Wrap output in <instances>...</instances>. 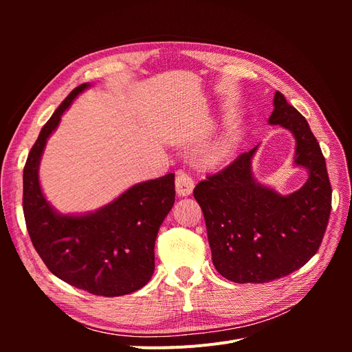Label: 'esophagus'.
Masks as SVG:
<instances>
[{"label": "esophagus", "instance_id": "esophagus-1", "mask_svg": "<svg viewBox=\"0 0 352 352\" xmlns=\"http://www.w3.org/2000/svg\"><path fill=\"white\" fill-rule=\"evenodd\" d=\"M194 190V180L186 172L176 173V192L180 197H188Z\"/></svg>", "mask_w": 352, "mask_h": 352}]
</instances>
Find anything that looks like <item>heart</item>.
<instances>
[{"mask_svg": "<svg viewBox=\"0 0 352 352\" xmlns=\"http://www.w3.org/2000/svg\"><path fill=\"white\" fill-rule=\"evenodd\" d=\"M233 150H235V136L232 133H226L219 141L208 146L206 158L211 164H221L232 157Z\"/></svg>", "mask_w": 352, "mask_h": 352, "instance_id": "obj_1", "label": "heart"}]
</instances>
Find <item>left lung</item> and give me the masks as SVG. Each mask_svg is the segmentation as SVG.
Wrapping results in <instances>:
<instances>
[{"label": "left lung", "instance_id": "8db88e82", "mask_svg": "<svg viewBox=\"0 0 352 352\" xmlns=\"http://www.w3.org/2000/svg\"><path fill=\"white\" fill-rule=\"evenodd\" d=\"M270 124L295 136V164L308 179L295 192L279 195L251 172L257 146L242 153L194 189L204 212L216 270L235 283H264L301 269L318 251L332 208L323 153L305 117L274 94Z\"/></svg>", "mask_w": 352, "mask_h": 352}]
</instances>
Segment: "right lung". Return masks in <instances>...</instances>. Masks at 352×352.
Wrapping results in <instances>:
<instances>
[{"label": "right lung", "instance_id": "1", "mask_svg": "<svg viewBox=\"0 0 352 352\" xmlns=\"http://www.w3.org/2000/svg\"><path fill=\"white\" fill-rule=\"evenodd\" d=\"M82 83L51 116L23 168V212L32 243L48 270L66 283L100 296L132 294L154 273L160 226L175 204V173L133 185L110 204L82 216L60 214L39 185L38 168L50 135Z\"/></svg>", "mask_w": 352, "mask_h": 352}]
</instances>
